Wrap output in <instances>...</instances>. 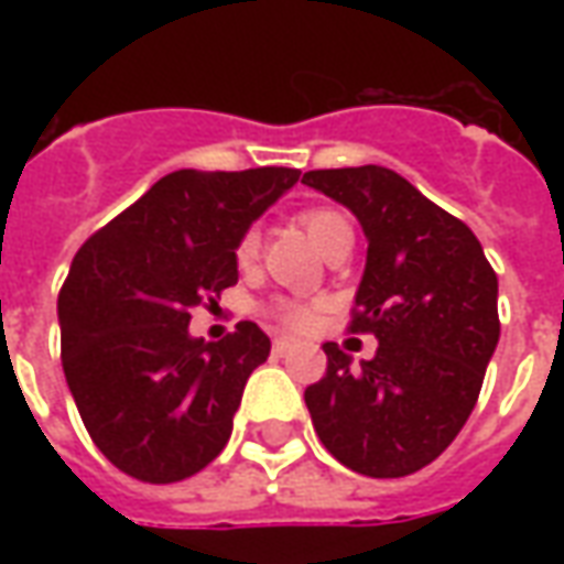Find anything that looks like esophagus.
<instances>
[{
	"instance_id": "1",
	"label": "esophagus",
	"mask_w": 564,
	"mask_h": 564,
	"mask_svg": "<svg viewBox=\"0 0 564 564\" xmlns=\"http://www.w3.org/2000/svg\"><path fill=\"white\" fill-rule=\"evenodd\" d=\"M271 347H274V354H286V350H293L295 341L293 338H274V344H271Z\"/></svg>"
}]
</instances>
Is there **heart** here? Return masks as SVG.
Returning <instances> with one entry per match:
<instances>
[{
	"mask_svg": "<svg viewBox=\"0 0 564 564\" xmlns=\"http://www.w3.org/2000/svg\"><path fill=\"white\" fill-rule=\"evenodd\" d=\"M299 220H302V226H305L307 235H311V241H314L317 247H323L326 241H329L332 235L341 232V229L350 226V220L344 217L341 210H332V208H307L299 214ZM257 253H259V232L257 229H247V232L238 238V245H235V262H238L241 269H247V265H253ZM269 311L274 314V317L281 319V323L293 326V329H305V326H311L314 317H317V311H314V307L305 305V302H293V299H278Z\"/></svg>",
	"mask_w": 564,
	"mask_h": 564,
	"instance_id": "1",
	"label": "heart"
}]
</instances>
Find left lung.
Wrapping results in <instances>:
<instances>
[{
	"label": "left lung",
	"mask_w": 564,
	"mask_h": 564,
	"mask_svg": "<svg viewBox=\"0 0 564 564\" xmlns=\"http://www.w3.org/2000/svg\"><path fill=\"white\" fill-rule=\"evenodd\" d=\"M302 184L362 223L368 257L347 329L378 338V354L359 366L323 344L326 375L305 390L314 429L350 471L414 474L453 444L477 404L501 332L496 271L465 223L392 169H317Z\"/></svg>",
	"instance_id": "left-lung-1"
}]
</instances>
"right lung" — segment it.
I'll use <instances>...</instances> for the list:
<instances>
[{
    "label": "right lung",
    "mask_w": 564,
    "mask_h": 564,
    "mask_svg": "<svg viewBox=\"0 0 564 564\" xmlns=\"http://www.w3.org/2000/svg\"><path fill=\"white\" fill-rule=\"evenodd\" d=\"M299 174H165L72 259L56 302L63 371L93 444L129 477L177 484L226 447L271 341L250 319L217 344L193 338L189 311L238 283V238Z\"/></svg>",
    "instance_id": "right-lung-1"
}]
</instances>
